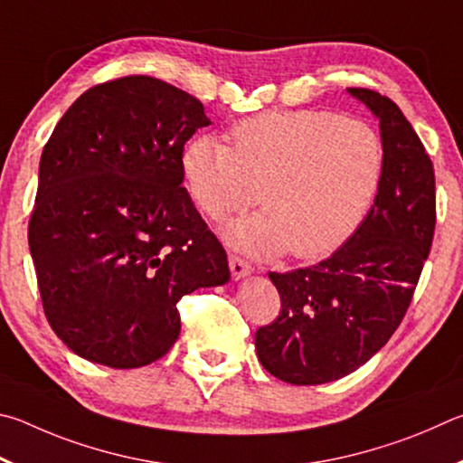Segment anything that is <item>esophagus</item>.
Instances as JSON below:
<instances>
[{"label":"esophagus","mask_w":463,"mask_h":463,"mask_svg":"<svg viewBox=\"0 0 463 463\" xmlns=\"http://www.w3.org/2000/svg\"><path fill=\"white\" fill-rule=\"evenodd\" d=\"M230 270H232L233 280H240V279H246L252 274V266H250L244 258L232 254L230 256Z\"/></svg>","instance_id":"1"}]
</instances>
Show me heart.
Returning <instances> with one entry per match:
<instances>
[{
	"mask_svg": "<svg viewBox=\"0 0 463 463\" xmlns=\"http://www.w3.org/2000/svg\"><path fill=\"white\" fill-rule=\"evenodd\" d=\"M184 181L211 219L252 207L264 213L225 227L254 256L331 254L358 230L386 168L384 142L366 121L334 111H266L232 128V148L197 136L181 158Z\"/></svg>",
	"mask_w": 463,
	"mask_h": 463,
	"instance_id": "b5f03b06",
	"label": "heart"
}]
</instances>
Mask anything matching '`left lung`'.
<instances>
[{
    "mask_svg": "<svg viewBox=\"0 0 463 463\" xmlns=\"http://www.w3.org/2000/svg\"><path fill=\"white\" fill-rule=\"evenodd\" d=\"M380 121L386 168L374 205L345 244L309 269L270 272L280 315L256 331L262 366L311 386L366 364L401 326L433 244V162L399 105L347 89Z\"/></svg>",
    "mask_w": 463,
    "mask_h": 463,
    "instance_id": "obj_1",
    "label": "left lung"
}]
</instances>
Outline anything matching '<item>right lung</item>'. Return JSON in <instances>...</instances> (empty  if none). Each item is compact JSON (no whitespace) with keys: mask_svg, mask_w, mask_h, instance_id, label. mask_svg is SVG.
<instances>
[{"mask_svg":"<svg viewBox=\"0 0 463 463\" xmlns=\"http://www.w3.org/2000/svg\"><path fill=\"white\" fill-rule=\"evenodd\" d=\"M203 103L165 80L95 85L56 124L28 225L44 315L69 350L109 368L162 358L176 303L230 280L219 240L183 186Z\"/></svg>","mask_w":463,"mask_h":463,"instance_id":"add662e5","label":"right lung"}]
</instances>
